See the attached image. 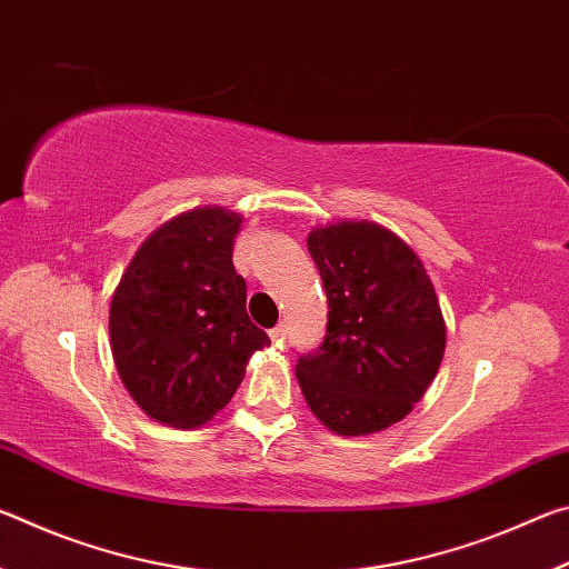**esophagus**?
<instances>
[{
  "instance_id": "obj_1",
  "label": "esophagus",
  "mask_w": 569,
  "mask_h": 569,
  "mask_svg": "<svg viewBox=\"0 0 569 569\" xmlns=\"http://www.w3.org/2000/svg\"><path fill=\"white\" fill-rule=\"evenodd\" d=\"M268 333H271V341L278 346V349H281V346L286 343V333H288L286 323H278L276 329H271V331H268Z\"/></svg>"
}]
</instances>
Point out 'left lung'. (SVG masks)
<instances>
[{"label":"left lung","instance_id":"left-lung-1","mask_svg":"<svg viewBox=\"0 0 569 569\" xmlns=\"http://www.w3.org/2000/svg\"><path fill=\"white\" fill-rule=\"evenodd\" d=\"M329 323L301 353L296 377L308 407L336 435H373L401 421L435 381L447 329L417 253L377 223L308 233Z\"/></svg>","mask_w":569,"mask_h":569}]
</instances>
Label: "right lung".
Returning a JSON list of instances; mask_svg holds the SVG:
<instances>
[{"label":"right lung","instance_id":"right-lung-1","mask_svg":"<svg viewBox=\"0 0 569 569\" xmlns=\"http://www.w3.org/2000/svg\"><path fill=\"white\" fill-rule=\"evenodd\" d=\"M240 216L196 208L160 226L122 273L110 306L114 366L156 421L190 429L233 399L253 351L271 343L248 319L236 273Z\"/></svg>","mask_w":569,"mask_h":569}]
</instances>
